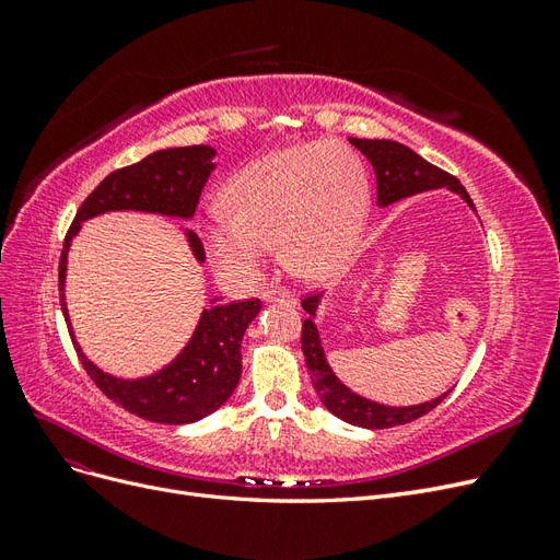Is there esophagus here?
<instances>
[{
  "instance_id": "obj_1",
  "label": "esophagus",
  "mask_w": 560,
  "mask_h": 560,
  "mask_svg": "<svg viewBox=\"0 0 560 560\" xmlns=\"http://www.w3.org/2000/svg\"><path fill=\"white\" fill-rule=\"evenodd\" d=\"M261 299L266 303H273V301L287 303V306H294V303H296V296L292 292H287V290H264Z\"/></svg>"
}]
</instances>
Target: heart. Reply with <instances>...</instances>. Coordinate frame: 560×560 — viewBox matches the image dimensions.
<instances>
[{
    "label": "heart",
    "instance_id": "heart-1",
    "mask_svg": "<svg viewBox=\"0 0 560 560\" xmlns=\"http://www.w3.org/2000/svg\"><path fill=\"white\" fill-rule=\"evenodd\" d=\"M369 202L364 165L338 144H301L245 165L224 189L226 210L202 224L210 259L231 280H249L268 245L287 270L319 278L358 235Z\"/></svg>",
    "mask_w": 560,
    "mask_h": 560
}]
</instances>
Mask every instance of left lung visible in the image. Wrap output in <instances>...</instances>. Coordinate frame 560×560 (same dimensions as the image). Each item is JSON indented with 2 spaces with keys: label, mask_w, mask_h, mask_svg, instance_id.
I'll return each instance as SVG.
<instances>
[{
  "label": "left lung",
  "mask_w": 560,
  "mask_h": 560,
  "mask_svg": "<svg viewBox=\"0 0 560 560\" xmlns=\"http://www.w3.org/2000/svg\"><path fill=\"white\" fill-rule=\"evenodd\" d=\"M350 144L358 147L362 154L369 159V163L374 165L376 173V189H378V206H389V202H397L401 198H409L422 191L430 189H442V186H448L451 191L460 194L467 206L474 208V202L469 194L465 191V186L457 182V177L448 175L442 167H436L428 163L422 156H418L413 149L404 147L393 140H358L350 138ZM322 294H308L303 296L301 306L308 313V317L303 319L301 325V348H303V358H306V366L311 371V381L315 393L319 395L322 404L327 409L350 425H360L366 430H385V428H395L404 425V422H411L420 416L430 413L436 404H442L446 395L436 397L425 404H416V406H383L376 401H369L360 395H354L352 389H348L341 381L334 376V371L327 364L325 350H322L319 343V334L315 327V313L319 306Z\"/></svg>",
  "instance_id": "obj_1"
}]
</instances>
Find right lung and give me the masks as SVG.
<instances>
[{
  "mask_svg": "<svg viewBox=\"0 0 560 560\" xmlns=\"http://www.w3.org/2000/svg\"><path fill=\"white\" fill-rule=\"evenodd\" d=\"M214 149L206 144L175 147L154 151L140 163H132L121 171H114L100 182L91 196L81 202L74 222L65 235V247L60 254L58 287L60 306L65 319L70 322L65 308V270L67 249L81 224L91 217L114 212V210H138L156 212L165 217L191 219L200 200L210 173L214 171ZM191 252L196 259H206V249L194 231H186ZM261 311L259 299H245L222 303L212 299L210 306L202 311L191 341L165 369L154 376L124 381L105 374L97 369L86 354L81 352L74 331L70 336L79 360L86 374L103 393L126 409L128 413L163 422V425H186L217 411L241 381L243 354L241 343L249 322Z\"/></svg>",
  "mask_w": 560,
  "mask_h": 560,
  "instance_id": "1",
  "label": "right lung"
}]
</instances>
